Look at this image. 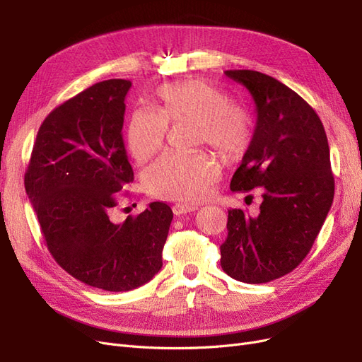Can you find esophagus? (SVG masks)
<instances>
[{
    "instance_id": "obj_1",
    "label": "esophagus",
    "mask_w": 362,
    "mask_h": 362,
    "mask_svg": "<svg viewBox=\"0 0 362 362\" xmlns=\"http://www.w3.org/2000/svg\"><path fill=\"white\" fill-rule=\"evenodd\" d=\"M172 210H173V214L175 216H182V214H187V213H193V211H196L198 210V206L196 205H192V204H175L173 206H172Z\"/></svg>"
}]
</instances>
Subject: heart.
<instances>
[{
	"label": "heart",
	"instance_id": "b5f03b06",
	"mask_svg": "<svg viewBox=\"0 0 362 362\" xmlns=\"http://www.w3.org/2000/svg\"><path fill=\"white\" fill-rule=\"evenodd\" d=\"M156 110L137 108L127 125L129 154L139 163L158 152L168 136L169 122L194 119V141H208L226 160L242 157L255 134V117L245 104L205 80H182L160 86ZM221 175L217 160L206 152H168L145 170V189L157 198L194 202L210 194Z\"/></svg>",
	"mask_w": 362,
	"mask_h": 362
}]
</instances>
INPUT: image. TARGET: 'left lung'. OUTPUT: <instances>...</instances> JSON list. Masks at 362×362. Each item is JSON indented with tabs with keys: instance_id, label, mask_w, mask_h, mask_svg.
Listing matches in <instances>:
<instances>
[{
	"instance_id": "1",
	"label": "left lung",
	"mask_w": 362,
	"mask_h": 362,
	"mask_svg": "<svg viewBox=\"0 0 362 362\" xmlns=\"http://www.w3.org/2000/svg\"><path fill=\"white\" fill-rule=\"evenodd\" d=\"M257 105L252 144L231 180L233 192L261 189L257 217L228 210L221 266L229 276L262 284L298 267L311 250L334 201L329 145L320 117L273 76L225 71Z\"/></svg>"
}]
</instances>
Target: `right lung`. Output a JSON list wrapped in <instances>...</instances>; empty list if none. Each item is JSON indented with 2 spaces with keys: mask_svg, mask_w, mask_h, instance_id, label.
<instances>
[{
  "mask_svg": "<svg viewBox=\"0 0 362 362\" xmlns=\"http://www.w3.org/2000/svg\"><path fill=\"white\" fill-rule=\"evenodd\" d=\"M128 80H105L45 117L25 172V192L57 264L87 286L129 291L163 266L173 213L151 202L115 223V193L134 180L122 139Z\"/></svg>",
  "mask_w": 362,
  "mask_h": 362,
  "instance_id": "obj_1",
  "label": "right lung"
}]
</instances>
